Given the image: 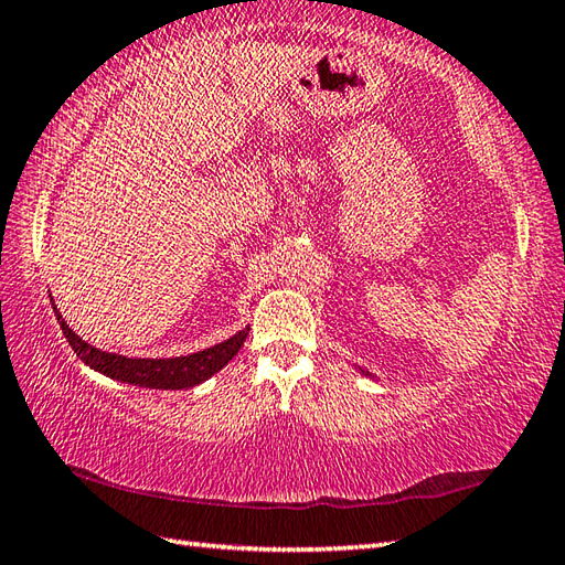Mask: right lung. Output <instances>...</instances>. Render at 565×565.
Masks as SVG:
<instances>
[{
	"mask_svg": "<svg viewBox=\"0 0 565 565\" xmlns=\"http://www.w3.org/2000/svg\"><path fill=\"white\" fill-rule=\"evenodd\" d=\"M53 310L57 316L60 328H63L65 340L70 342L72 350L77 352L84 364L92 366L99 374L111 376L116 381L124 383H134V386L140 388H160V391H182L191 388L196 383L206 381L213 376L215 371H221L231 359L239 352V347L245 344L249 328L239 330L233 334L231 340H225L215 347H209V350L196 352V354H186V356H172V359H128L121 354H109L102 352L97 347H92L77 338L75 332L70 330L63 316L57 313V308L53 303Z\"/></svg>",
	"mask_w": 565,
	"mask_h": 565,
	"instance_id": "1",
	"label": "right lung"
}]
</instances>
